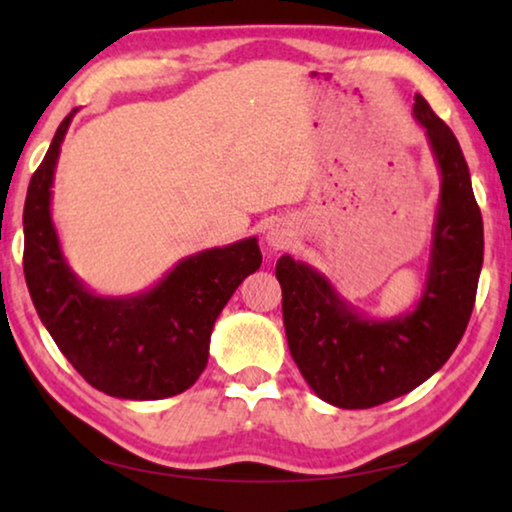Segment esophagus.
I'll list each match as a JSON object with an SVG mask.
<instances>
[{
	"mask_svg": "<svg viewBox=\"0 0 512 512\" xmlns=\"http://www.w3.org/2000/svg\"><path fill=\"white\" fill-rule=\"evenodd\" d=\"M264 239H266V246L273 250H280V248H285L291 239H294V230H291L289 223L275 221V223H271L269 230H266Z\"/></svg>",
	"mask_w": 512,
	"mask_h": 512,
	"instance_id": "obj_1",
	"label": "esophagus"
}]
</instances>
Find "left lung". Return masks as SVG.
I'll use <instances>...</instances> for the list:
<instances>
[{"label": "left lung", "instance_id": "left-lung-1", "mask_svg": "<svg viewBox=\"0 0 512 512\" xmlns=\"http://www.w3.org/2000/svg\"><path fill=\"white\" fill-rule=\"evenodd\" d=\"M412 116L424 127L440 173L431 257L417 303L380 319L348 303L314 266L291 255L275 266L291 358L312 392L335 408L364 410L412 392L451 358L474 310L483 218L467 161L421 95Z\"/></svg>", "mask_w": 512, "mask_h": 512}]
</instances>
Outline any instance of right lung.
<instances>
[{
  "mask_svg": "<svg viewBox=\"0 0 512 512\" xmlns=\"http://www.w3.org/2000/svg\"><path fill=\"white\" fill-rule=\"evenodd\" d=\"M75 113L56 129L29 182L24 280L43 326L86 383L116 399H168L205 371L218 314L262 264L259 243L248 237L200 250L139 294H97L70 269L52 218L56 161Z\"/></svg>",
  "mask_w": 512,
  "mask_h": 512,
  "instance_id": "right-lung-1",
  "label": "right lung"
}]
</instances>
